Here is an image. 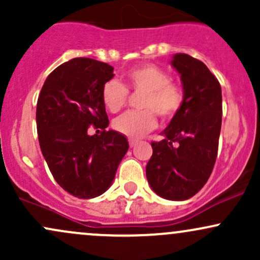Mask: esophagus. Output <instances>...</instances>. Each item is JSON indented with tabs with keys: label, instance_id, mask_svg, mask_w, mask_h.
Masks as SVG:
<instances>
[{
	"label": "esophagus",
	"instance_id": "1",
	"mask_svg": "<svg viewBox=\"0 0 260 260\" xmlns=\"http://www.w3.org/2000/svg\"><path fill=\"white\" fill-rule=\"evenodd\" d=\"M128 142H129V147H131V148H134V147H136L137 144H138V142H139V140H137V139H133V138H131L129 140H128Z\"/></svg>",
	"mask_w": 260,
	"mask_h": 260
}]
</instances>
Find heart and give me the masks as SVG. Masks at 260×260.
<instances>
[{
	"label": "heart",
	"mask_w": 260,
	"mask_h": 260,
	"mask_svg": "<svg viewBox=\"0 0 260 260\" xmlns=\"http://www.w3.org/2000/svg\"><path fill=\"white\" fill-rule=\"evenodd\" d=\"M128 92L140 94L137 99L139 110L124 113L113 122L117 132L129 138H139L156 127V118L170 120L182 109L184 91L171 82L169 73L154 64H143L124 74L123 83L109 80L103 86L101 99L110 112L117 113L123 109Z\"/></svg>",
	"instance_id": "obj_1"
}]
</instances>
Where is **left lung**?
Wrapping results in <instances>:
<instances>
[{
	"mask_svg": "<svg viewBox=\"0 0 260 260\" xmlns=\"http://www.w3.org/2000/svg\"><path fill=\"white\" fill-rule=\"evenodd\" d=\"M172 67L181 76L184 104L153 142L147 164L151 189L169 201H186L198 193L213 171L221 129L222 96L216 77L202 61L176 53Z\"/></svg>",
	"mask_w": 260,
	"mask_h": 260,
	"instance_id": "obj_1",
	"label": "left lung"
}]
</instances>
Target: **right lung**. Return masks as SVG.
<instances>
[{"label":"right lung","mask_w":260,"mask_h":260,"mask_svg":"<svg viewBox=\"0 0 260 260\" xmlns=\"http://www.w3.org/2000/svg\"><path fill=\"white\" fill-rule=\"evenodd\" d=\"M112 66L77 57L53 70L45 80L37 105L39 144L56 182L80 199L109 189L128 148L123 134L109 129L101 99ZM103 129L89 136L87 128Z\"/></svg>","instance_id":"1"}]
</instances>
